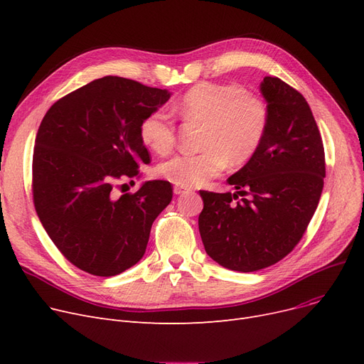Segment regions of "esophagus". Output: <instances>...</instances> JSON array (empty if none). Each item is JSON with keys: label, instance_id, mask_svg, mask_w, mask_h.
Listing matches in <instances>:
<instances>
[{"label": "esophagus", "instance_id": "1", "mask_svg": "<svg viewBox=\"0 0 364 364\" xmlns=\"http://www.w3.org/2000/svg\"><path fill=\"white\" fill-rule=\"evenodd\" d=\"M187 192H190L188 187H183V186H176L174 187V193L176 195H183V193H187Z\"/></svg>", "mask_w": 364, "mask_h": 364}]
</instances>
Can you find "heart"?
<instances>
[{
  "label": "heart",
  "instance_id": "b5f03b06",
  "mask_svg": "<svg viewBox=\"0 0 364 364\" xmlns=\"http://www.w3.org/2000/svg\"><path fill=\"white\" fill-rule=\"evenodd\" d=\"M174 110L186 121L203 124L202 151L180 153L158 166L161 177L183 187L203 184L227 164L250 161L269 127L265 102L237 84H196ZM140 139L158 155H166L176 144L174 119L162 110L151 112L140 124Z\"/></svg>",
  "mask_w": 364,
  "mask_h": 364
}]
</instances>
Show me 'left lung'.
<instances>
[{
  "mask_svg": "<svg viewBox=\"0 0 364 364\" xmlns=\"http://www.w3.org/2000/svg\"><path fill=\"white\" fill-rule=\"evenodd\" d=\"M261 92L269 127L255 155L227 180L239 192L200 190L205 251L242 273L265 269L294 251L316 213L326 176L321 136L304 95L276 76H265ZM239 194L245 198L239 200Z\"/></svg>",
  "mask_w": 364,
  "mask_h": 364,
  "instance_id": "1",
  "label": "left lung"
}]
</instances>
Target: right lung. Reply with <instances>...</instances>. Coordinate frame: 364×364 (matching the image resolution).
<instances>
[{
    "label": "right lung",
    "instance_id": "add662e5",
    "mask_svg": "<svg viewBox=\"0 0 364 364\" xmlns=\"http://www.w3.org/2000/svg\"><path fill=\"white\" fill-rule=\"evenodd\" d=\"M168 99L166 90L105 76L57 100L38 128L35 211L57 250L85 273L110 277L137 264L172 199L164 180L122 190L150 164L140 124Z\"/></svg>",
    "mask_w": 364,
    "mask_h": 364
}]
</instances>
